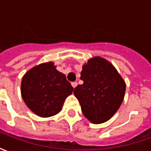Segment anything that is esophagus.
I'll use <instances>...</instances> for the list:
<instances>
[{"instance_id":"esophagus-1","label":"esophagus","mask_w":151,"mask_h":151,"mask_svg":"<svg viewBox=\"0 0 151 151\" xmlns=\"http://www.w3.org/2000/svg\"><path fill=\"white\" fill-rule=\"evenodd\" d=\"M77 86H78V82H72V86L73 87V88H75Z\"/></svg>"}]
</instances>
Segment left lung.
<instances>
[{"mask_svg":"<svg viewBox=\"0 0 151 151\" xmlns=\"http://www.w3.org/2000/svg\"><path fill=\"white\" fill-rule=\"evenodd\" d=\"M81 80L73 94L78 99L82 113L93 124L104 123L120 108L126 85L111 62L95 56L82 65Z\"/></svg>","mask_w":151,"mask_h":151,"instance_id":"obj_1","label":"left lung"}]
</instances>
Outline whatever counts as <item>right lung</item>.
I'll return each instance as SVG.
<instances>
[{
	"mask_svg": "<svg viewBox=\"0 0 151 151\" xmlns=\"http://www.w3.org/2000/svg\"><path fill=\"white\" fill-rule=\"evenodd\" d=\"M73 87L66 76L56 69L54 62L40 64L25 73L21 82V95L28 108L40 117L59 113Z\"/></svg>",
	"mask_w": 151,
	"mask_h": 151,
	"instance_id": "obj_1",
	"label": "right lung"
}]
</instances>
